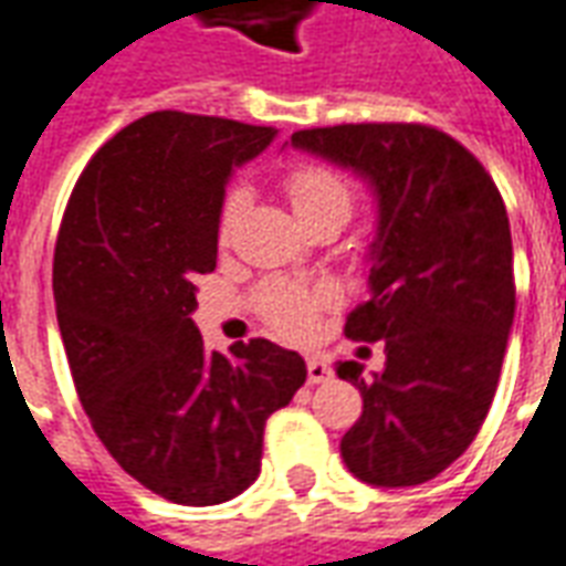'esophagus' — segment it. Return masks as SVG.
<instances>
[{
  "label": "esophagus",
  "mask_w": 566,
  "mask_h": 566,
  "mask_svg": "<svg viewBox=\"0 0 566 566\" xmlns=\"http://www.w3.org/2000/svg\"><path fill=\"white\" fill-rule=\"evenodd\" d=\"M306 369H308V385H321V381L333 379L331 364H327V360H321V357H308Z\"/></svg>",
  "instance_id": "esophagus-1"
}]
</instances>
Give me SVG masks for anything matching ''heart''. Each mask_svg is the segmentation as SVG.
<instances>
[{
    "instance_id": "1",
    "label": "heart",
    "mask_w": 566,
    "mask_h": 566,
    "mask_svg": "<svg viewBox=\"0 0 566 566\" xmlns=\"http://www.w3.org/2000/svg\"><path fill=\"white\" fill-rule=\"evenodd\" d=\"M284 190L291 199V209L303 221H312L318 214H339L348 221L352 206H355V190L345 181L343 175L333 172L331 166L321 163H300L291 172L284 175ZM242 190H230L223 199L221 221H218V239L221 245L230 242L239 211H242ZM333 291L331 287H306V284L272 282L260 291V312L270 321L272 327L291 339H303L315 331L318 315L324 308H331Z\"/></svg>"
}]
</instances>
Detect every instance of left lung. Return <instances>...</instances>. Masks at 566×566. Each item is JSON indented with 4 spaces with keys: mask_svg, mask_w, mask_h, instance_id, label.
Masks as SVG:
<instances>
[{
    "mask_svg": "<svg viewBox=\"0 0 566 566\" xmlns=\"http://www.w3.org/2000/svg\"><path fill=\"white\" fill-rule=\"evenodd\" d=\"M291 145L360 175L376 197L369 300L348 339H385V369L339 360L364 412L339 442L348 473L421 485L470 449L515 318L512 235L500 190L461 142L421 124L300 129Z\"/></svg>",
    "mask_w": 566,
    "mask_h": 566,
    "instance_id": "obj_1",
    "label": "left lung"
}]
</instances>
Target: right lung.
I'll return each mask as SVG.
<instances>
[{"label":"right lung","mask_w":566,"mask_h":566,"mask_svg":"<svg viewBox=\"0 0 566 566\" xmlns=\"http://www.w3.org/2000/svg\"><path fill=\"white\" fill-rule=\"evenodd\" d=\"M272 127L154 112L93 154L54 251L60 336L96 437L136 482L214 506L260 475L266 418L306 360L270 339L209 352L193 308L218 263L223 187Z\"/></svg>","instance_id":"right-lung-1"}]
</instances>
